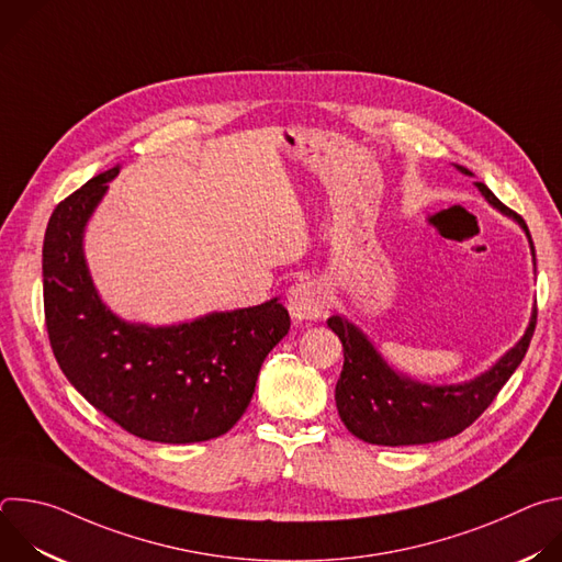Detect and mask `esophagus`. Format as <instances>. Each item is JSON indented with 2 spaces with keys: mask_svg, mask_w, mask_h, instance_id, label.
I'll list each match as a JSON object with an SVG mask.
<instances>
[{
  "mask_svg": "<svg viewBox=\"0 0 562 562\" xmlns=\"http://www.w3.org/2000/svg\"><path fill=\"white\" fill-rule=\"evenodd\" d=\"M327 306H329V302H327L325 289L311 280L293 284L286 293V308H289L291 317L297 319V323L319 317L325 313Z\"/></svg>",
  "mask_w": 562,
  "mask_h": 562,
  "instance_id": "1",
  "label": "esophagus"
}]
</instances>
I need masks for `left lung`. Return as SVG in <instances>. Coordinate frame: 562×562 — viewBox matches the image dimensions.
<instances>
[{
	"label": "left lung",
	"instance_id": "1",
	"mask_svg": "<svg viewBox=\"0 0 562 562\" xmlns=\"http://www.w3.org/2000/svg\"><path fill=\"white\" fill-rule=\"evenodd\" d=\"M462 176L473 173L453 165ZM496 211L512 217L527 235L531 262L536 249L525 220L507 209L483 182H473ZM327 327L340 338L345 364L336 384V407L345 427L360 440L382 447H409L447 440L467 429L483 414L522 362L536 329V304L522 338L503 353L487 371L462 382L434 384L397 371L373 345V340L342 313L327 319Z\"/></svg>",
	"mask_w": 562,
	"mask_h": 562
}]
</instances>
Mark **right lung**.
<instances>
[{"label": "right lung", "mask_w": 562, "mask_h": 562, "mask_svg": "<svg viewBox=\"0 0 562 562\" xmlns=\"http://www.w3.org/2000/svg\"><path fill=\"white\" fill-rule=\"evenodd\" d=\"M120 169L89 180L48 220L42 276L53 353L68 382L128 434L167 445L217 438L247 412L289 313L271 297L173 325L117 315L93 282L85 237Z\"/></svg>", "instance_id": "obj_1"}]
</instances>
